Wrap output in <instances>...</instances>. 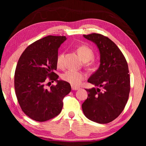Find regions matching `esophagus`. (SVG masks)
Returning a JSON list of instances; mask_svg holds the SVG:
<instances>
[{"label": "esophagus", "mask_w": 146, "mask_h": 146, "mask_svg": "<svg viewBox=\"0 0 146 146\" xmlns=\"http://www.w3.org/2000/svg\"><path fill=\"white\" fill-rule=\"evenodd\" d=\"M71 89H72V90H78V89H80V88L78 87V86H75L72 85L71 86Z\"/></svg>", "instance_id": "34e87169"}]
</instances>
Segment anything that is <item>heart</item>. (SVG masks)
<instances>
[{"label": "heart", "mask_w": 146, "mask_h": 146, "mask_svg": "<svg viewBox=\"0 0 146 146\" xmlns=\"http://www.w3.org/2000/svg\"><path fill=\"white\" fill-rule=\"evenodd\" d=\"M79 56L84 62H88L94 57V52L88 46L85 45L80 46L76 49ZM63 53L58 56L56 63L58 66L61 67L63 65ZM61 78L64 81L70 83L74 86L79 85L85 78L84 73L81 71H77L73 70H68L61 75Z\"/></svg>", "instance_id": "1"}]
</instances>
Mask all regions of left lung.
Returning <instances> with one entry per match:
<instances>
[{"instance_id": "left-lung-1", "label": "left lung", "mask_w": 146, "mask_h": 146, "mask_svg": "<svg viewBox=\"0 0 146 146\" xmlns=\"http://www.w3.org/2000/svg\"><path fill=\"white\" fill-rule=\"evenodd\" d=\"M83 37L97 46L100 64L88 80L97 88L86 89L88 98L82 105V110L89 120L99 123H109L121 113L128 100V64L119 48L109 38L96 33Z\"/></svg>"}]
</instances>
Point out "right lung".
<instances>
[{"instance_id":"1","label":"right lung","mask_w":146,"mask_h":146,"mask_svg":"<svg viewBox=\"0 0 146 146\" xmlns=\"http://www.w3.org/2000/svg\"><path fill=\"white\" fill-rule=\"evenodd\" d=\"M66 40L65 36H48L29 45L21 54L15 68L14 88L19 104L33 120L44 122L60 113L63 99L70 92L69 83L58 80V49ZM48 79L57 85L48 89Z\"/></svg>"}]
</instances>
